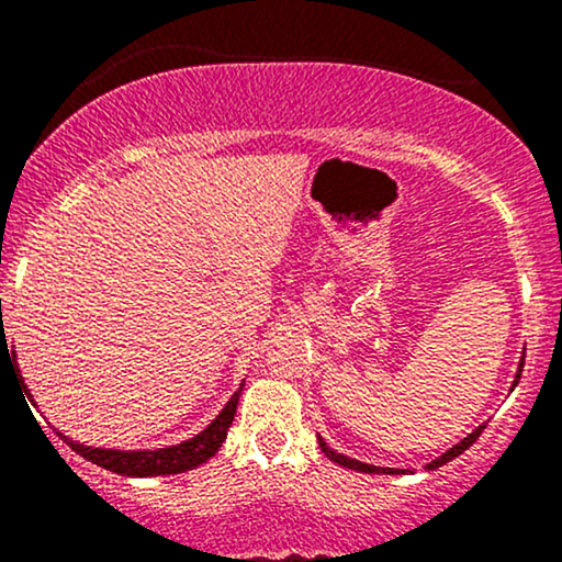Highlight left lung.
Instances as JSON below:
<instances>
[{
    "mask_svg": "<svg viewBox=\"0 0 562 562\" xmlns=\"http://www.w3.org/2000/svg\"><path fill=\"white\" fill-rule=\"evenodd\" d=\"M518 372H524V362H520V370H518ZM518 380H520V375H515V385H518ZM483 428H486V425H481V428H475L473 434H470V436L465 438V441H460V443H457V447H451V449L447 451V454H441V457H438V460L430 462L428 470H434V468H441V465H447L449 460H454V457H460L462 451H465L468 447H473V443H475V438H479V436L483 434ZM319 449L325 451V457H327V460L338 462V465H344V468L359 470V473H406V470H393V468H375V465H367V462L351 460V457H346V454H338V451L327 447V443L322 441V438H319Z\"/></svg>",
    "mask_w": 562,
    "mask_h": 562,
    "instance_id": "1",
    "label": "left lung"
}]
</instances>
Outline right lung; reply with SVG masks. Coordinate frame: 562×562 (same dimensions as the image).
<instances>
[{
  "label": "right lung",
  "instance_id": "obj_1",
  "mask_svg": "<svg viewBox=\"0 0 562 562\" xmlns=\"http://www.w3.org/2000/svg\"><path fill=\"white\" fill-rule=\"evenodd\" d=\"M240 389L235 391V396L229 398L227 406L218 412V417L203 434H198L190 441L179 443V447H169V449H153V451H119V449H94V447H83V443H74L70 438L60 436L63 441L68 443L76 454H81L83 460L94 462V465L111 470V473L119 475H173V473H184V470H192L198 465H203L205 460L216 454L218 447L227 438V430L232 420H235L237 412V398H240Z\"/></svg>",
  "mask_w": 562,
  "mask_h": 562
}]
</instances>
